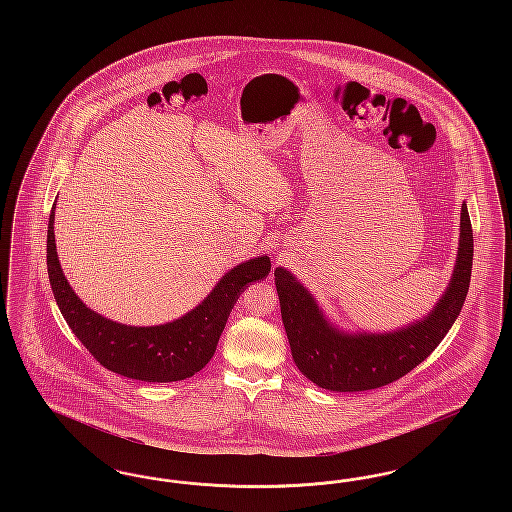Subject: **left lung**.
<instances>
[{"label": "left lung", "instance_id": "1", "mask_svg": "<svg viewBox=\"0 0 512 512\" xmlns=\"http://www.w3.org/2000/svg\"><path fill=\"white\" fill-rule=\"evenodd\" d=\"M472 255V224L463 203L459 255L447 292L428 317L391 334H341L322 317L313 295L288 270L276 268L274 282L295 365L318 388L330 391L374 390L403 378L438 347L459 317Z\"/></svg>", "mask_w": 512, "mask_h": 512}]
</instances>
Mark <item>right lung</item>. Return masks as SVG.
I'll list each match as a JSON object with an SVG mask.
<instances>
[{
  "label": "right lung",
  "instance_id": "obj_1",
  "mask_svg": "<svg viewBox=\"0 0 512 512\" xmlns=\"http://www.w3.org/2000/svg\"><path fill=\"white\" fill-rule=\"evenodd\" d=\"M53 209L48 224V274L59 311L99 365L132 380L178 382L194 376L215 355L240 292L270 272L268 257L249 259L226 272L215 290L188 315L161 326H124L88 309L69 286L55 251Z\"/></svg>",
  "mask_w": 512,
  "mask_h": 512
}]
</instances>
